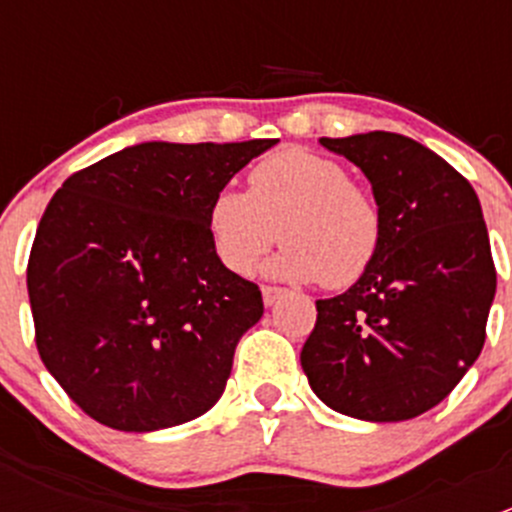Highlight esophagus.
Wrapping results in <instances>:
<instances>
[{"label":"esophagus","instance_id":"obj_1","mask_svg":"<svg viewBox=\"0 0 512 512\" xmlns=\"http://www.w3.org/2000/svg\"><path fill=\"white\" fill-rule=\"evenodd\" d=\"M285 294V289L282 287H270L265 285L262 287V302H265V307H272V304H277V299Z\"/></svg>","mask_w":512,"mask_h":512}]
</instances>
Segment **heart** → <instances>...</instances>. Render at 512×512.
Returning a JSON list of instances; mask_svg holds the SVG:
<instances>
[{
    "mask_svg": "<svg viewBox=\"0 0 512 512\" xmlns=\"http://www.w3.org/2000/svg\"><path fill=\"white\" fill-rule=\"evenodd\" d=\"M208 235L235 275H250L280 240L265 272L275 280L344 289L374 265L384 218L369 190L349 180L339 160L307 148H285L250 170V190L220 188L210 198Z\"/></svg>",
    "mask_w": 512,
    "mask_h": 512,
    "instance_id": "heart-1",
    "label": "heart"
}]
</instances>
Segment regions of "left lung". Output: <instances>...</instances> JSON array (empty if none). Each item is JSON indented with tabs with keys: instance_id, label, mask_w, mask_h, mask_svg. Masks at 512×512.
Wrapping results in <instances>:
<instances>
[{
	"instance_id": "obj_1",
	"label": "left lung",
	"mask_w": 512,
	"mask_h": 512,
	"mask_svg": "<svg viewBox=\"0 0 512 512\" xmlns=\"http://www.w3.org/2000/svg\"><path fill=\"white\" fill-rule=\"evenodd\" d=\"M371 183L384 242L347 292L317 299L302 369L314 394L361 421H409L441 404L476 364L495 267L476 190L414 138H319Z\"/></svg>"
}]
</instances>
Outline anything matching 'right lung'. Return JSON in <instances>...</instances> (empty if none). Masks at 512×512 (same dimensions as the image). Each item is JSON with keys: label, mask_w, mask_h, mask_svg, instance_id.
I'll return each mask as SVG.
<instances>
[{"label": "right lung", "mask_w": 512, "mask_h": 512, "mask_svg": "<svg viewBox=\"0 0 512 512\" xmlns=\"http://www.w3.org/2000/svg\"><path fill=\"white\" fill-rule=\"evenodd\" d=\"M275 143H136L46 205L27 267L36 349L98 423L160 431L218 404L265 307L215 255L205 215Z\"/></svg>", "instance_id": "obj_1"}]
</instances>
